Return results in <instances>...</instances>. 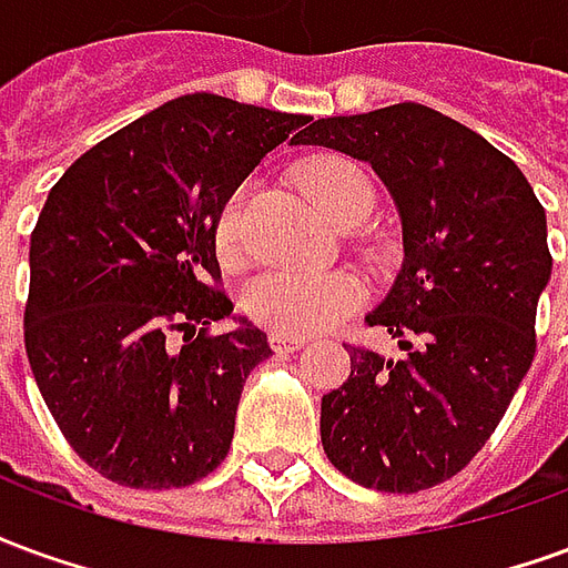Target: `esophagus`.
Instances as JSON below:
<instances>
[{
  "mask_svg": "<svg viewBox=\"0 0 568 568\" xmlns=\"http://www.w3.org/2000/svg\"><path fill=\"white\" fill-rule=\"evenodd\" d=\"M271 346L276 349V353H295V349H301V346H304V337L273 332L271 334Z\"/></svg>",
  "mask_w": 568,
  "mask_h": 568,
  "instance_id": "esophagus-1",
  "label": "esophagus"
}]
</instances>
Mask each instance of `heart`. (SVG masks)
Segmentation results:
<instances>
[{"instance_id":"obj_1","label":"heart","mask_w":568,"mask_h":568,"mask_svg":"<svg viewBox=\"0 0 568 568\" xmlns=\"http://www.w3.org/2000/svg\"><path fill=\"white\" fill-rule=\"evenodd\" d=\"M304 187L332 224L368 219L374 185L358 163L325 158L310 163ZM243 191L224 203L215 222V248L224 261L240 258ZM362 301V285L341 271H267L246 288L243 307L252 320L280 334H316L344 322Z\"/></svg>"}]
</instances>
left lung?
Listing matches in <instances>:
<instances>
[{
  "label": "left lung",
  "mask_w": 568,
  "mask_h": 568,
  "mask_svg": "<svg viewBox=\"0 0 568 568\" xmlns=\"http://www.w3.org/2000/svg\"><path fill=\"white\" fill-rule=\"evenodd\" d=\"M292 142L371 163L405 243L389 295L365 316L405 356L346 349L349 377L322 395V447L362 487L444 484L487 444L536 356L545 210L508 154L428 105L320 118Z\"/></svg>",
  "instance_id": "1"
}]
</instances>
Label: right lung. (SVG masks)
<instances>
[{
  "mask_svg": "<svg viewBox=\"0 0 568 568\" xmlns=\"http://www.w3.org/2000/svg\"><path fill=\"white\" fill-rule=\"evenodd\" d=\"M310 115L185 93L84 151L30 236L23 341L72 450L121 487H187L231 450L267 334L219 280L215 222ZM237 328L210 335L215 321Z\"/></svg>",
  "mask_w": 568,
  "mask_h": 568,
  "instance_id": "add662e5",
  "label": "right lung"
}]
</instances>
